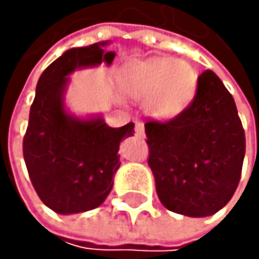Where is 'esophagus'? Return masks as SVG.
Wrapping results in <instances>:
<instances>
[{"mask_svg": "<svg viewBox=\"0 0 259 259\" xmlns=\"http://www.w3.org/2000/svg\"><path fill=\"white\" fill-rule=\"evenodd\" d=\"M135 134L138 137H144V125H143V122L137 121V124H135Z\"/></svg>", "mask_w": 259, "mask_h": 259, "instance_id": "34e87169", "label": "esophagus"}]
</instances>
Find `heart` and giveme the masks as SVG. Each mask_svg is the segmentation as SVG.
I'll return each instance as SVG.
<instances>
[{"label":"heart","mask_w":259,"mask_h":259,"mask_svg":"<svg viewBox=\"0 0 259 259\" xmlns=\"http://www.w3.org/2000/svg\"><path fill=\"white\" fill-rule=\"evenodd\" d=\"M197 85L194 68L183 60H141L127 66L121 77L122 90L134 99L146 101L157 118H172L190 104Z\"/></svg>","instance_id":"1"}]
</instances>
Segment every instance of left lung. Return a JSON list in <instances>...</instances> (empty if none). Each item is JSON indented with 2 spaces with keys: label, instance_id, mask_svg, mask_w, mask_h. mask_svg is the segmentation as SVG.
<instances>
[{
  "label": "left lung",
  "instance_id": "obj_1",
  "mask_svg": "<svg viewBox=\"0 0 259 259\" xmlns=\"http://www.w3.org/2000/svg\"><path fill=\"white\" fill-rule=\"evenodd\" d=\"M157 194L163 206L190 218L218 213L236 191L245 135L236 104L206 69L186 108L167 121L144 124Z\"/></svg>",
  "mask_w": 259,
  "mask_h": 259
}]
</instances>
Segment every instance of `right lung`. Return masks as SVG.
Instances as JSON below:
<instances>
[{"mask_svg": "<svg viewBox=\"0 0 259 259\" xmlns=\"http://www.w3.org/2000/svg\"><path fill=\"white\" fill-rule=\"evenodd\" d=\"M105 43L73 48L41 73L23 138V157L34 190L59 214L83 213L110 194L119 167V143L135 134L134 122L108 127L102 118L77 119L65 112L63 92L76 68L110 65Z\"/></svg>", "mask_w": 259, "mask_h": 259, "instance_id": "add662e5", "label": "right lung"}]
</instances>
